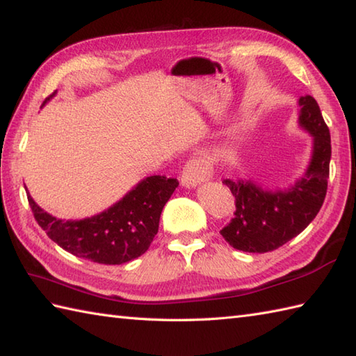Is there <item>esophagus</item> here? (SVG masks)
I'll return each instance as SVG.
<instances>
[{
  "label": "esophagus",
  "instance_id": "obj_1",
  "mask_svg": "<svg viewBox=\"0 0 356 356\" xmlns=\"http://www.w3.org/2000/svg\"><path fill=\"white\" fill-rule=\"evenodd\" d=\"M211 175V170L209 168V163L202 160V158H191L184 165L183 172H181V184L187 188H193L198 184L207 181Z\"/></svg>",
  "mask_w": 356,
  "mask_h": 356
}]
</instances>
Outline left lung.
<instances>
[{"instance_id":"1","label":"left lung","mask_w":356,"mask_h":356,"mask_svg":"<svg viewBox=\"0 0 356 356\" xmlns=\"http://www.w3.org/2000/svg\"><path fill=\"white\" fill-rule=\"evenodd\" d=\"M298 106V126L312 136V152L305 173L294 184L268 191L252 179L222 181L236 198V211L220 234L236 250H277L312 222L325 201L332 154L329 128L312 96L300 97Z\"/></svg>"}]
</instances>
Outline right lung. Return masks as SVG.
<instances>
[{"instance_id": "add662e5", "label": "right lung", "mask_w": 356, "mask_h": 356, "mask_svg": "<svg viewBox=\"0 0 356 356\" xmlns=\"http://www.w3.org/2000/svg\"><path fill=\"white\" fill-rule=\"evenodd\" d=\"M51 96L45 99L44 105ZM175 178L152 175L96 216L64 220L44 211L27 192L36 222L60 248L104 265H122L145 254L160 225L165 202L178 187Z\"/></svg>"}]
</instances>
